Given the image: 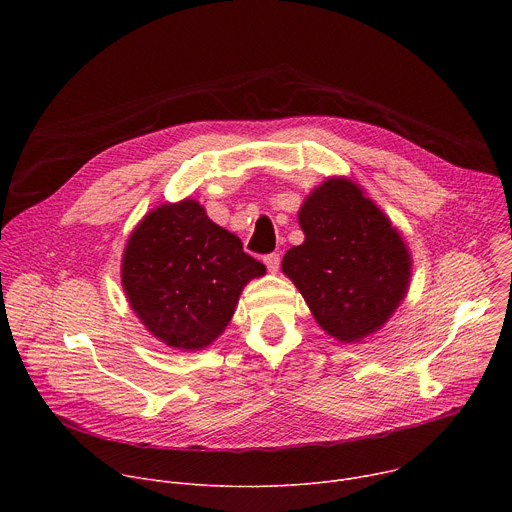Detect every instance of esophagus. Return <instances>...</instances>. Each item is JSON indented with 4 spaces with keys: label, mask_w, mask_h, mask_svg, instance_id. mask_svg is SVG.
<instances>
[{
    "label": "esophagus",
    "mask_w": 512,
    "mask_h": 512,
    "mask_svg": "<svg viewBox=\"0 0 512 512\" xmlns=\"http://www.w3.org/2000/svg\"><path fill=\"white\" fill-rule=\"evenodd\" d=\"M279 261H281V259H279L277 253H269V255L263 257V263L267 265V269H269L271 273H275V271L279 269Z\"/></svg>",
    "instance_id": "obj_1"
}]
</instances>
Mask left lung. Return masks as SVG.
I'll return each instance as SVG.
<instances>
[{
	"label": "left lung",
	"instance_id": "1",
	"mask_svg": "<svg viewBox=\"0 0 512 512\" xmlns=\"http://www.w3.org/2000/svg\"><path fill=\"white\" fill-rule=\"evenodd\" d=\"M306 235L283 273L296 283L322 330L340 342L375 334L403 302L411 255L385 212L348 178H328L298 214Z\"/></svg>",
	"mask_w": 512,
	"mask_h": 512
}]
</instances>
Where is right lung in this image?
<instances>
[{
	"instance_id": "add662e5",
	"label": "right lung",
	"mask_w": 512,
	"mask_h": 512,
	"mask_svg": "<svg viewBox=\"0 0 512 512\" xmlns=\"http://www.w3.org/2000/svg\"><path fill=\"white\" fill-rule=\"evenodd\" d=\"M265 265L196 200L162 204L133 229L121 261L131 310L158 340L200 350L221 336L247 281Z\"/></svg>"
}]
</instances>
